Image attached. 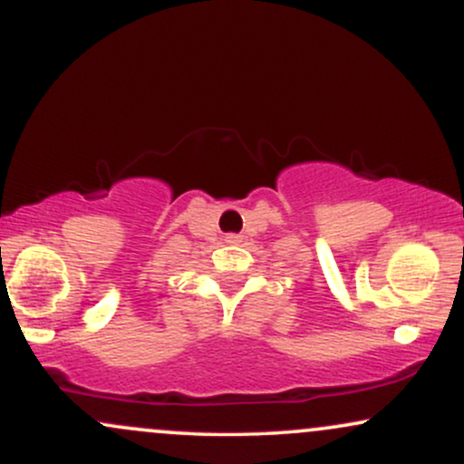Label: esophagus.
I'll list each match as a JSON object with an SVG mask.
<instances>
[{"label":"esophagus","mask_w":464,"mask_h":464,"mask_svg":"<svg viewBox=\"0 0 464 464\" xmlns=\"http://www.w3.org/2000/svg\"><path fill=\"white\" fill-rule=\"evenodd\" d=\"M225 239H227V244H239V242H242V236H236V233H228Z\"/></svg>","instance_id":"esophagus-1"}]
</instances>
